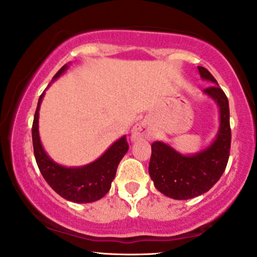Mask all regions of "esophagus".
Instances as JSON below:
<instances>
[{
    "label": "esophagus",
    "instance_id": "34e87169",
    "mask_svg": "<svg viewBox=\"0 0 257 257\" xmlns=\"http://www.w3.org/2000/svg\"><path fill=\"white\" fill-rule=\"evenodd\" d=\"M153 131L150 128L149 123L147 121H141L136 123L134 128L132 131V138L133 140H140V139H147L152 138Z\"/></svg>",
    "mask_w": 257,
    "mask_h": 257
}]
</instances>
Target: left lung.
I'll list each match as a JSON object with an SVG mask.
<instances>
[{
  "mask_svg": "<svg viewBox=\"0 0 257 257\" xmlns=\"http://www.w3.org/2000/svg\"><path fill=\"white\" fill-rule=\"evenodd\" d=\"M201 77L217 84L204 67H197ZM220 107V129L216 140L202 152L184 156L166 143L152 145L149 175L154 186L163 195L174 200H188L207 193L220 180L227 167L230 153L231 131L229 122V102L218 85L204 89Z\"/></svg>",
  "mask_w": 257,
  "mask_h": 257,
  "instance_id": "obj_1",
  "label": "left lung"
}]
</instances>
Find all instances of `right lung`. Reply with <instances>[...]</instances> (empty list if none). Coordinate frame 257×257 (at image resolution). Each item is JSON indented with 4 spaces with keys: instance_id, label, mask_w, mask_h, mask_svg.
<instances>
[{
    "instance_id": "obj_1",
    "label": "right lung",
    "mask_w": 257,
    "mask_h": 257,
    "mask_svg": "<svg viewBox=\"0 0 257 257\" xmlns=\"http://www.w3.org/2000/svg\"><path fill=\"white\" fill-rule=\"evenodd\" d=\"M66 69L67 66L61 68L55 74L53 81L56 80ZM43 96L44 93L41 94L39 98L32 128L34 155L41 174L47 183L60 196L68 201L76 203H89L100 200L110 189L111 181L114 180L119 161L128 152L129 145L126 142V138L123 136L117 140L100 159L94 161L93 163L77 168H67L60 166L47 155L40 141L39 110Z\"/></svg>"
}]
</instances>
